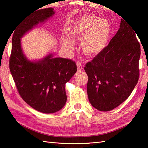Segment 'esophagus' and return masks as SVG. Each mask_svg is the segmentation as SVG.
I'll list each match as a JSON object with an SVG mask.
<instances>
[{
    "mask_svg": "<svg viewBox=\"0 0 148 148\" xmlns=\"http://www.w3.org/2000/svg\"><path fill=\"white\" fill-rule=\"evenodd\" d=\"M77 71H81L83 70V64H81V62H78L77 63Z\"/></svg>",
    "mask_w": 148,
    "mask_h": 148,
    "instance_id": "esophagus-1",
    "label": "esophagus"
}]
</instances>
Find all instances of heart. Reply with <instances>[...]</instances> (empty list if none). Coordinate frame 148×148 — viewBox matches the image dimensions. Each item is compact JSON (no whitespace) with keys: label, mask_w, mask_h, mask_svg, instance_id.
<instances>
[{"label":"heart","mask_w":148,"mask_h":148,"mask_svg":"<svg viewBox=\"0 0 148 148\" xmlns=\"http://www.w3.org/2000/svg\"><path fill=\"white\" fill-rule=\"evenodd\" d=\"M111 34L109 22L93 15H87L79 18L72 25L69 32L72 40L80 41V48L84 55L93 57L104 49ZM62 45L67 50H72L74 45L69 38L62 40Z\"/></svg>","instance_id":"obj_1"}]
</instances>
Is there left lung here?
I'll return each mask as SVG.
<instances>
[{"mask_svg": "<svg viewBox=\"0 0 148 148\" xmlns=\"http://www.w3.org/2000/svg\"><path fill=\"white\" fill-rule=\"evenodd\" d=\"M136 33L121 19L109 45L84 67L89 101L99 111L114 109L128 99L136 86L140 47Z\"/></svg>", "mask_w": 148, "mask_h": 148, "instance_id": "1", "label": "left lung"}]
</instances>
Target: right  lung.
<instances>
[{
	"label": "right lung",
	"instance_id": "obj_1",
	"mask_svg": "<svg viewBox=\"0 0 148 148\" xmlns=\"http://www.w3.org/2000/svg\"><path fill=\"white\" fill-rule=\"evenodd\" d=\"M55 14L53 8L40 9L25 18L12 32L9 69L18 93L34 109L46 114L62 109L67 101L65 83L77 71L75 62L54 58L52 53L31 61L24 55L21 38Z\"/></svg>",
	"mask_w": 148,
	"mask_h": 148
}]
</instances>
